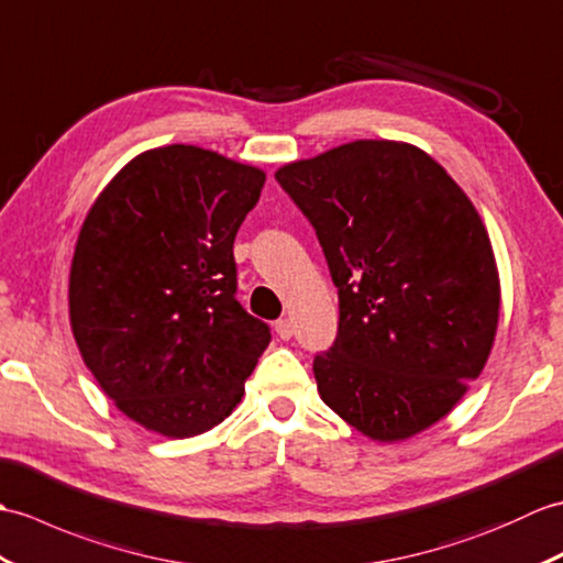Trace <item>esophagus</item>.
<instances>
[{"label": "esophagus", "mask_w": 563, "mask_h": 563, "mask_svg": "<svg viewBox=\"0 0 563 563\" xmlns=\"http://www.w3.org/2000/svg\"><path fill=\"white\" fill-rule=\"evenodd\" d=\"M274 330H277V334L282 336V340H291L294 336V322L289 318H282L274 322Z\"/></svg>", "instance_id": "1"}]
</instances>
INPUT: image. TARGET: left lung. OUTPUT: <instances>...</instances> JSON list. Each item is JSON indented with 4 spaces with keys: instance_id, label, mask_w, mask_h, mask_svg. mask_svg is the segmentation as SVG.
<instances>
[{
    "instance_id": "left-lung-1",
    "label": "left lung",
    "mask_w": 563,
    "mask_h": 563,
    "mask_svg": "<svg viewBox=\"0 0 563 563\" xmlns=\"http://www.w3.org/2000/svg\"><path fill=\"white\" fill-rule=\"evenodd\" d=\"M340 291L318 393L373 441L433 427L492 354L501 282L470 197L419 146L356 140L282 166Z\"/></svg>"
}]
</instances>
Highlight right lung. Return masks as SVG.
Masks as SVG:
<instances>
[{
	"mask_svg": "<svg viewBox=\"0 0 563 563\" xmlns=\"http://www.w3.org/2000/svg\"><path fill=\"white\" fill-rule=\"evenodd\" d=\"M265 170L192 144L134 156L86 214L69 322L124 417L168 439L214 429L272 334L235 301L233 241Z\"/></svg>",
	"mask_w": 563,
	"mask_h": 563,
	"instance_id": "1",
	"label": "right lung"
}]
</instances>
